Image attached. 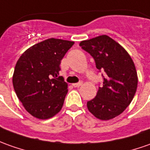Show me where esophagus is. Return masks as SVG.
Returning <instances> with one entry per match:
<instances>
[{"label": "esophagus", "mask_w": 150, "mask_h": 150, "mask_svg": "<svg viewBox=\"0 0 150 150\" xmlns=\"http://www.w3.org/2000/svg\"><path fill=\"white\" fill-rule=\"evenodd\" d=\"M83 84V82H79V83H73L72 85H73V87H75V88H78L79 86H81Z\"/></svg>", "instance_id": "esophagus-1"}]
</instances>
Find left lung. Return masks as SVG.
<instances>
[{"instance_id": "8db88e82", "label": "left lung", "mask_w": 150, "mask_h": 150, "mask_svg": "<svg viewBox=\"0 0 150 150\" xmlns=\"http://www.w3.org/2000/svg\"><path fill=\"white\" fill-rule=\"evenodd\" d=\"M79 46L93 57L97 69L105 72L103 87L87 103L88 111L103 121L117 117L130 105L136 92L138 76L132 58L108 35L81 41Z\"/></svg>"}]
</instances>
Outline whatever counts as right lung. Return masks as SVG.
<instances>
[{"label":"right lung","mask_w":150,"mask_h":150,"mask_svg":"<svg viewBox=\"0 0 150 150\" xmlns=\"http://www.w3.org/2000/svg\"><path fill=\"white\" fill-rule=\"evenodd\" d=\"M74 42L48 38L26 50L16 62L13 74L15 93L33 117L46 120L57 114L68 92L60 64Z\"/></svg>","instance_id":"obj_1"}]
</instances>
